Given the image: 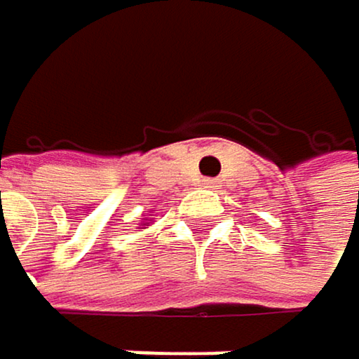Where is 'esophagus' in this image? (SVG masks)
Masks as SVG:
<instances>
[{
    "mask_svg": "<svg viewBox=\"0 0 359 359\" xmlns=\"http://www.w3.org/2000/svg\"><path fill=\"white\" fill-rule=\"evenodd\" d=\"M201 186L212 190V188H217V182H215V180H210V177H205V180H201Z\"/></svg>",
    "mask_w": 359,
    "mask_h": 359,
    "instance_id": "1",
    "label": "esophagus"
}]
</instances>
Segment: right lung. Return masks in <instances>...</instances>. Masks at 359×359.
Segmentation results:
<instances>
[{"label":"right lung","mask_w":359,"mask_h":359,"mask_svg":"<svg viewBox=\"0 0 359 359\" xmlns=\"http://www.w3.org/2000/svg\"><path fill=\"white\" fill-rule=\"evenodd\" d=\"M147 221H151V219H147ZM140 225H149V223H140ZM140 229H144V227H140Z\"/></svg>","instance_id":"right-lung-1"}]
</instances>
